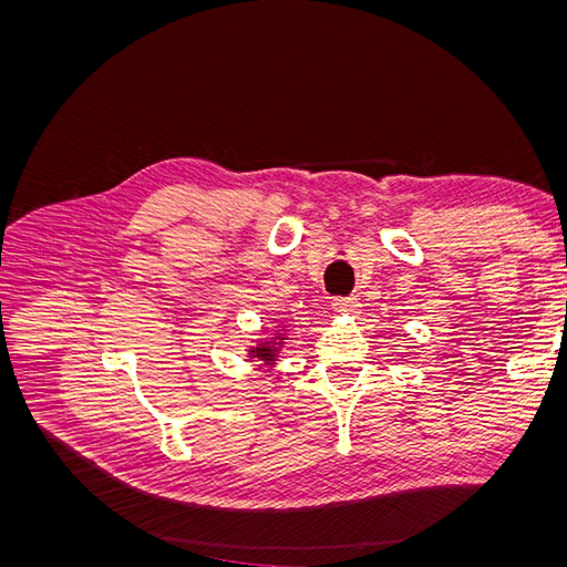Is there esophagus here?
<instances>
[{
    "label": "esophagus",
    "mask_w": 567,
    "mask_h": 567,
    "mask_svg": "<svg viewBox=\"0 0 567 567\" xmlns=\"http://www.w3.org/2000/svg\"><path fill=\"white\" fill-rule=\"evenodd\" d=\"M333 310L338 312V315H352V312H357V300H352V298H336L333 302Z\"/></svg>",
    "instance_id": "esophagus-1"
}]
</instances>
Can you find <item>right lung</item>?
<instances>
[{"instance_id":"obj_1","label":"right lung","mask_w":567,"mask_h":567,"mask_svg":"<svg viewBox=\"0 0 567 567\" xmlns=\"http://www.w3.org/2000/svg\"><path fill=\"white\" fill-rule=\"evenodd\" d=\"M286 340H288L286 338V329H279L269 340H257V346L248 350V357L250 359H260V362H265V364H277L279 350L284 348Z\"/></svg>"}]
</instances>
